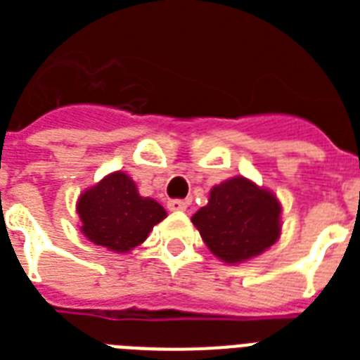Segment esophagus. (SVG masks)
Segmentation results:
<instances>
[{
	"instance_id": "obj_1",
	"label": "esophagus",
	"mask_w": 360,
	"mask_h": 360,
	"mask_svg": "<svg viewBox=\"0 0 360 360\" xmlns=\"http://www.w3.org/2000/svg\"><path fill=\"white\" fill-rule=\"evenodd\" d=\"M186 207H188V202H185V200H172V202L168 203L169 211H177V213L186 211Z\"/></svg>"
}]
</instances>
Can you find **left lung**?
I'll use <instances>...</instances> for the list:
<instances>
[{
  "label": "left lung",
  "mask_w": 360,
  "mask_h": 360,
  "mask_svg": "<svg viewBox=\"0 0 360 360\" xmlns=\"http://www.w3.org/2000/svg\"><path fill=\"white\" fill-rule=\"evenodd\" d=\"M203 243L220 262L239 265L259 256L282 233V203L273 191L243 175L214 185L192 214Z\"/></svg>",
  "instance_id": "8db88e82"
}]
</instances>
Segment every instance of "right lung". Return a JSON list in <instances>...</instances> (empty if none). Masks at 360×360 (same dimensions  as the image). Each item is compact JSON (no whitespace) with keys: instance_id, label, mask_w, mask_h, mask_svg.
Returning a JSON list of instances; mask_svg holds the SVG:
<instances>
[{"instance_id":"add662e5","label":"right lung","mask_w":360,"mask_h":360,"mask_svg":"<svg viewBox=\"0 0 360 360\" xmlns=\"http://www.w3.org/2000/svg\"><path fill=\"white\" fill-rule=\"evenodd\" d=\"M80 231L95 245L127 254L141 245L168 213L153 198H143L130 175L112 172L82 192L76 202Z\"/></svg>"}]
</instances>
